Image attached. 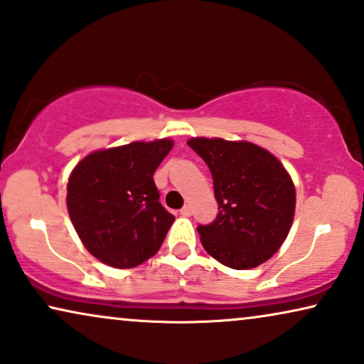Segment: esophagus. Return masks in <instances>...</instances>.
Returning <instances> with one entry per match:
<instances>
[{"mask_svg": "<svg viewBox=\"0 0 364 364\" xmlns=\"http://www.w3.org/2000/svg\"><path fill=\"white\" fill-rule=\"evenodd\" d=\"M181 213H182L183 217L192 215V207H191V205H183V207L181 208Z\"/></svg>", "mask_w": 364, "mask_h": 364, "instance_id": "34e87169", "label": "esophagus"}]
</instances>
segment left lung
I'll list each match as a JSON object with an SVG mask.
<instances>
[{"mask_svg": "<svg viewBox=\"0 0 364 364\" xmlns=\"http://www.w3.org/2000/svg\"><path fill=\"white\" fill-rule=\"evenodd\" d=\"M210 168L218 215L197 232L208 255L233 270L265 263L283 245L296 192L283 164L257 144L222 137L187 141Z\"/></svg>", "mask_w": 364, "mask_h": 364, "instance_id": "obj_1", "label": "left lung"}]
</instances>
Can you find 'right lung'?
Wrapping results in <instances>:
<instances>
[{"instance_id": "1", "label": "right lung", "mask_w": 364, "mask_h": 364, "mask_svg": "<svg viewBox=\"0 0 364 364\" xmlns=\"http://www.w3.org/2000/svg\"><path fill=\"white\" fill-rule=\"evenodd\" d=\"M172 139L136 141L87 154L68 178L66 205L82 245L114 268L156 255L176 220L159 202L154 172Z\"/></svg>"}]
</instances>
